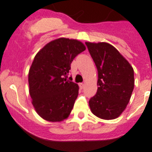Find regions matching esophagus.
Instances as JSON below:
<instances>
[{
	"instance_id": "esophagus-1",
	"label": "esophagus",
	"mask_w": 152,
	"mask_h": 152,
	"mask_svg": "<svg viewBox=\"0 0 152 152\" xmlns=\"http://www.w3.org/2000/svg\"><path fill=\"white\" fill-rule=\"evenodd\" d=\"M84 86H85V84L84 83H80V87L81 89H83Z\"/></svg>"
}]
</instances>
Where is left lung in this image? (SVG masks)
Listing matches in <instances>:
<instances>
[{"mask_svg":"<svg viewBox=\"0 0 152 152\" xmlns=\"http://www.w3.org/2000/svg\"><path fill=\"white\" fill-rule=\"evenodd\" d=\"M86 45L98 70V89L89 101L92 113L105 120L118 118L125 109L134 89V70L130 63L108 43Z\"/></svg>","mask_w":152,"mask_h":152,"instance_id":"1","label":"left lung"}]
</instances>
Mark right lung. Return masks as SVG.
I'll return each mask as SVG.
<instances>
[{"mask_svg": "<svg viewBox=\"0 0 152 152\" xmlns=\"http://www.w3.org/2000/svg\"><path fill=\"white\" fill-rule=\"evenodd\" d=\"M86 50L77 39L59 38L37 53L28 74L29 92L41 118L60 122L70 114L79 94V86L66 80L72 60Z\"/></svg>", "mask_w": 152, "mask_h": 152, "instance_id": "1", "label": "right lung"}]
</instances>
